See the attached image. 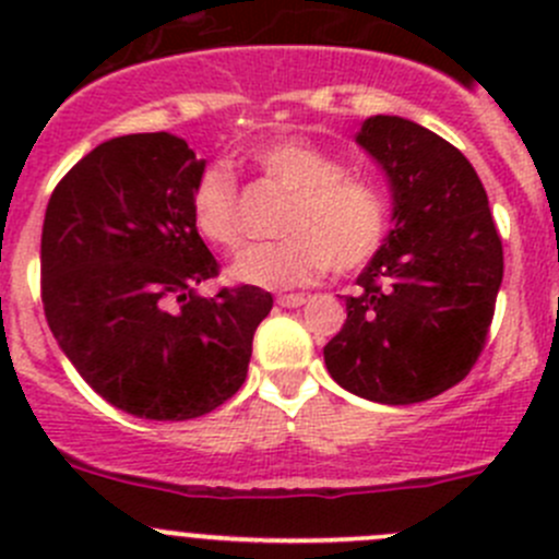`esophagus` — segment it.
Instances as JSON below:
<instances>
[{"label": "esophagus", "instance_id": "34e87169", "mask_svg": "<svg viewBox=\"0 0 559 559\" xmlns=\"http://www.w3.org/2000/svg\"><path fill=\"white\" fill-rule=\"evenodd\" d=\"M278 302L281 308H300V306H306L308 302V297L306 295H278Z\"/></svg>", "mask_w": 559, "mask_h": 559}]
</instances>
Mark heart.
<instances>
[{
    "label": "heart",
    "instance_id": "obj_1",
    "mask_svg": "<svg viewBox=\"0 0 559 559\" xmlns=\"http://www.w3.org/2000/svg\"><path fill=\"white\" fill-rule=\"evenodd\" d=\"M251 162L292 191L275 243L248 246L229 275L257 289H292L319 278L326 267L352 273L384 246L389 202L368 178L348 175L346 162L306 138H278L257 145ZM191 222L211 246L233 251L240 243L238 178L227 162H213L191 189Z\"/></svg>",
    "mask_w": 559,
    "mask_h": 559
}]
</instances>
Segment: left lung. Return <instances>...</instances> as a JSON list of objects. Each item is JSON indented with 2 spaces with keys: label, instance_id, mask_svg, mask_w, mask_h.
Listing matches in <instances>:
<instances>
[{
  "label": "left lung",
  "instance_id": "1",
  "mask_svg": "<svg viewBox=\"0 0 559 559\" xmlns=\"http://www.w3.org/2000/svg\"><path fill=\"white\" fill-rule=\"evenodd\" d=\"M357 143L384 167L394 229L346 297L324 346L332 379L386 405L460 384L487 346L503 243L487 191L460 148L397 116H373Z\"/></svg>",
  "mask_w": 559,
  "mask_h": 559
}]
</instances>
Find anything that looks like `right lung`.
Wrapping results in <instances>:
<instances>
[{
	"label": "right lung",
	"instance_id": "add662e5",
	"mask_svg": "<svg viewBox=\"0 0 559 559\" xmlns=\"http://www.w3.org/2000/svg\"><path fill=\"white\" fill-rule=\"evenodd\" d=\"M202 170L175 134H123L83 156L45 207L50 332L94 392L143 419H197L227 403L273 308L248 284L194 295L222 270L191 222Z\"/></svg>",
	"mask_w": 559,
	"mask_h": 559
}]
</instances>
